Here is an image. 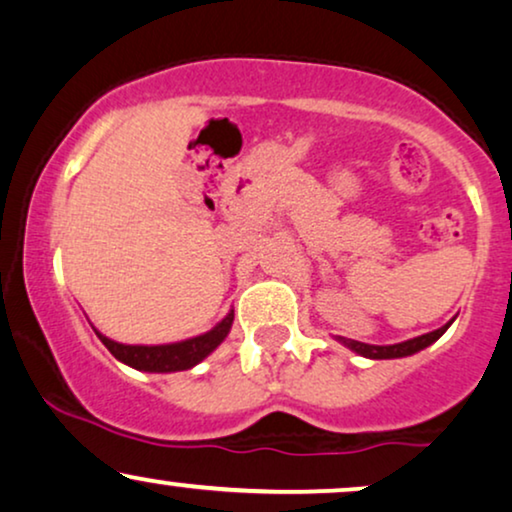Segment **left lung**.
I'll return each instance as SVG.
<instances>
[{
	"label": "left lung",
	"instance_id": "1",
	"mask_svg": "<svg viewBox=\"0 0 512 512\" xmlns=\"http://www.w3.org/2000/svg\"><path fill=\"white\" fill-rule=\"evenodd\" d=\"M446 330H449V325L439 327V330H434V332L422 334V337L408 339V342L394 344V346H372V344H363V342H353V339H342V342L349 346V349L361 353V356H365V358H403V356H410V353L425 349V346H430L432 342H437V339Z\"/></svg>",
	"mask_w": 512,
	"mask_h": 512
}]
</instances>
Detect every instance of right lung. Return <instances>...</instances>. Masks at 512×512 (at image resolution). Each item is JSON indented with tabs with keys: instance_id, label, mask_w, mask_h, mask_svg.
Segmentation results:
<instances>
[{
	"instance_id": "add662e5",
	"label": "right lung",
	"mask_w": 512,
	"mask_h": 512,
	"mask_svg": "<svg viewBox=\"0 0 512 512\" xmlns=\"http://www.w3.org/2000/svg\"><path fill=\"white\" fill-rule=\"evenodd\" d=\"M232 318L235 315H227L223 323L213 327L211 332L201 334V337L187 339V342H178V344H166V346H128V344H118L111 342L109 337L97 332V337L102 339V344L109 349L118 361H123L125 365L135 370H144V372H175V370H187L192 365H197L199 361L211 353L216 346L223 342L232 327Z\"/></svg>"
}]
</instances>
